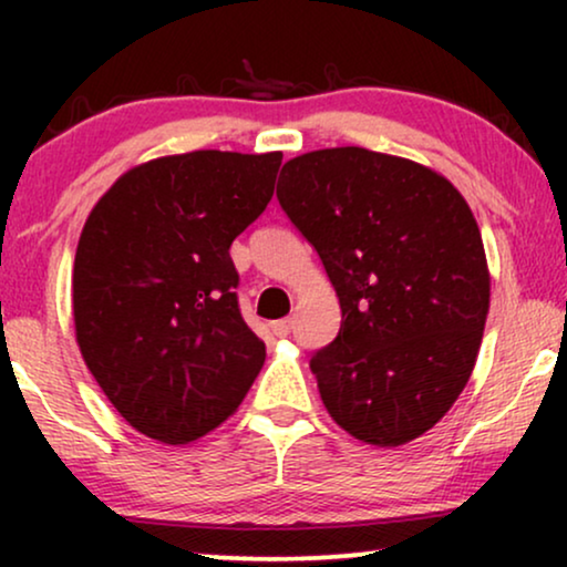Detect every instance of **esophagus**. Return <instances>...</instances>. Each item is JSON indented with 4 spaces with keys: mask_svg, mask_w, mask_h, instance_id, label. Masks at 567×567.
Wrapping results in <instances>:
<instances>
[{
    "mask_svg": "<svg viewBox=\"0 0 567 567\" xmlns=\"http://www.w3.org/2000/svg\"><path fill=\"white\" fill-rule=\"evenodd\" d=\"M270 330H274V336H278V338L291 336V330H293V320H291V317H286V320H278V322L270 324Z\"/></svg>",
    "mask_w": 567,
    "mask_h": 567,
    "instance_id": "esophagus-1",
    "label": "esophagus"
}]
</instances>
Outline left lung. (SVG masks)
<instances>
[{
	"instance_id": "8db88e82",
	"label": "left lung",
	"mask_w": 567,
	"mask_h": 567,
	"mask_svg": "<svg viewBox=\"0 0 567 567\" xmlns=\"http://www.w3.org/2000/svg\"><path fill=\"white\" fill-rule=\"evenodd\" d=\"M276 196L340 299V332L309 361L332 421L374 446L423 436L467 384L491 307L467 200L361 146L289 159Z\"/></svg>"
}]
</instances>
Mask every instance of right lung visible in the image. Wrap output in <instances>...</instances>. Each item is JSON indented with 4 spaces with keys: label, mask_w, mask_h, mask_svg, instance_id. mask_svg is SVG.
I'll return each mask as SVG.
<instances>
[{
    "label": "right lung",
    "mask_w": 567,
    "mask_h": 567,
    "mask_svg": "<svg viewBox=\"0 0 567 567\" xmlns=\"http://www.w3.org/2000/svg\"><path fill=\"white\" fill-rule=\"evenodd\" d=\"M284 154L200 150L128 169L74 258V330L113 408L188 444L239 408L266 361L237 301L229 247L266 212Z\"/></svg>",
    "instance_id": "right-lung-1"
}]
</instances>
